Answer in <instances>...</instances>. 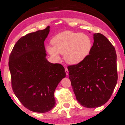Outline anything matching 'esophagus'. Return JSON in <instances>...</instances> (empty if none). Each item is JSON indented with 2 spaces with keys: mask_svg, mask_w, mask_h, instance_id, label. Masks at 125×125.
Wrapping results in <instances>:
<instances>
[{
  "mask_svg": "<svg viewBox=\"0 0 125 125\" xmlns=\"http://www.w3.org/2000/svg\"><path fill=\"white\" fill-rule=\"evenodd\" d=\"M65 73H66V75H68L69 71H68V69L66 68H65Z\"/></svg>",
  "mask_w": 125,
  "mask_h": 125,
  "instance_id": "esophagus-1",
  "label": "esophagus"
}]
</instances>
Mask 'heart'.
I'll use <instances>...</instances> for the list:
<instances>
[{
  "label": "heart",
  "instance_id": "obj_1",
  "mask_svg": "<svg viewBox=\"0 0 125 125\" xmlns=\"http://www.w3.org/2000/svg\"><path fill=\"white\" fill-rule=\"evenodd\" d=\"M53 46L47 47L49 54L57 60L59 54H64L68 64L76 65L84 60L91 52L92 47L91 38L83 33L66 31L58 34L51 41Z\"/></svg>",
  "mask_w": 125,
  "mask_h": 125
}]
</instances>
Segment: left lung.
Masks as SVG:
<instances>
[{
  "label": "left lung",
  "mask_w": 125,
  "mask_h": 125,
  "mask_svg": "<svg viewBox=\"0 0 125 125\" xmlns=\"http://www.w3.org/2000/svg\"><path fill=\"white\" fill-rule=\"evenodd\" d=\"M90 54L82 62L69 66V78L77 102L95 108L109 100L118 80L114 47L100 33L94 34Z\"/></svg>",
  "instance_id": "1"
}]
</instances>
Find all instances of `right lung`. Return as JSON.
<instances>
[{
  "label": "right lung",
  "instance_id": "obj_1",
  "mask_svg": "<svg viewBox=\"0 0 125 125\" xmlns=\"http://www.w3.org/2000/svg\"><path fill=\"white\" fill-rule=\"evenodd\" d=\"M50 26L22 37L9 57V69L14 94L30 111L45 113L56 104V87L66 76L62 65L46 59L44 41Z\"/></svg>",
  "mask_w": 125,
  "mask_h": 125
}]
</instances>
